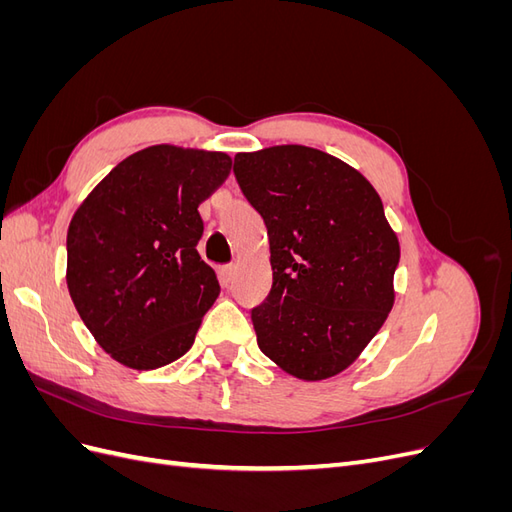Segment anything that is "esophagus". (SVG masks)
Listing matches in <instances>:
<instances>
[{
  "label": "esophagus",
  "mask_w": 512,
  "mask_h": 512,
  "mask_svg": "<svg viewBox=\"0 0 512 512\" xmlns=\"http://www.w3.org/2000/svg\"><path fill=\"white\" fill-rule=\"evenodd\" d=\"M232 275H235V265H224L220 267V277L228 284L232 280Z\"/></svg>",
  "instance_id": "1"
}]
</instances>
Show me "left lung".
Listing matches in <instances>:
<instances>
[{"label":"left lung","instance_id":"left-lung-1","mask_svg":"<svg viewBox=\"0 0 512 512\" xmlns=\"http://www.w3.org/2000/svg\"><path fill=\"white\" fill-rule=\"evenodd\" d=\"M235 177L265 220L273 286L252 309L258 348L286 374L344 371L389 316L399 241L371 183L329 153H237Z\"/></svg>","mask_w":512,"mask_h":512}]
</instances>
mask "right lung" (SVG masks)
<instances>
[{"mask_svg": "<svg viewBox=\"0 0 512 512\" xmlns=\"http://www.w3.org/2000/svg\"><path fill=\"white\" fill-rule=\"evenodd\" d=\"M230 173L222 151L153 145L119 162L76 209L66 282L85 327L130 369L177 361L220 294L200 260L198 205Z\"/></svg>", "mask_w": 512, "mask_h": 512, "instance_id": "obj_1", "label": "right lung"}]
</instances>
